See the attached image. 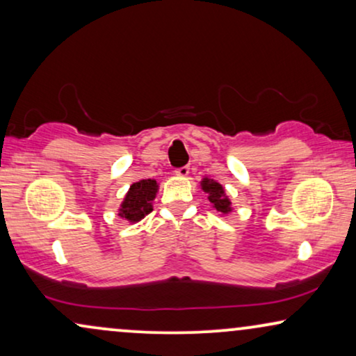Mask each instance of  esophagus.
Here are the masks:
<instances>
[{
  "label": "esophagus",
  "instance_id": "esophagus-1",
  "mask_svg": "<svg viewBox=\"0 0 356 356\" xmlns=\"http://www.w3.org/2000/svg\"><path fill=\"white\" fill-rule=\"evenodd\" d=\"M174 172H175V175H179V177H187L188 172H191V168H188V165H184V168L175 169Z\"/></svg>",
  "mask_w": 356,
  "mask_h": 356
}]
</instances>
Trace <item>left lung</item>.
Instances as JSON below:
<instances>
[{
	"mask_svg": "<svg viewBox=\"0 0 356 356\" xmlns=\"http://www.w3.org/2000/svg\"><path fill=\"white\" fill-rule=\"evenodd\" d=\"M200 186H202V191H204L205 193H209V200L215 210L220 211V213H223V215L230 213L232 202L227 197V193H225V188L222 187V184L213 181V179L205 177V179H202Z\"/></svg>",
	"mask_w": 356,
	"mask_h": 356,
	"instance_id": "obj_1",
	"label": "left lung"
}]
</instances>
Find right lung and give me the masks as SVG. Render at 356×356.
<instances>
[{
    "label": "right lung",
    "mask_w": 356,
    "mask_h": 356,
    "mask_svg": "<svg viewBox=\"0 0 356 356\" xmlns=\"http://www.w3.org/2000/svg\"><path fill=\"white\" fill-rule=\"evenodd\" d=\"M157 182L154 179H143V181L134 182L129 187L128 193L124 195L120 207V217L128 220V222L136 223L143 220L147 213L152 211V200L156 199Z\"/></svg>",
    "instance_id": "add662e5"
}]
</instances>
